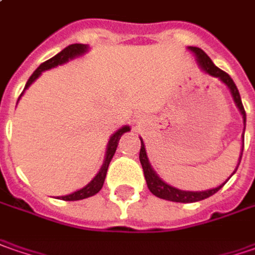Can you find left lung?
Masks as SVG:
<instances>
[{
	"instance_id": "1",
	"label": "left lung",
	"mask_w": 255,
	"mask_h": 255,
	"mask_svg": "<svg viewBox=\"0 0 255 255\" xmlns=\"http://www.w3.org/2000/svg\"><path fill=\"white\" fill-rule=\"evenodd\" d=\"M190 50L195 52L196 55V60H198L199 66L202 67L206 73H209L210 76H215V77H219L222 82H223L232 92L233 99H234V103L236 106L239 107V110L243 114V120H244V128H246V111H244V107H243L242 97H240V93L237 90V86L234 84L233 79L230 76L227 75L226 72H223L222 69H219L217 66H215V63L212 62V59L207 56L206 53L202 50L200 48H195V46H190ZM244 148V145H243ZM243 155V149H242ZM242 155H240V161H242ZM239 161V163H240ZM139 162L142 165V171H144L145 180H146V185H148V189L151 190V193L155 195L156 198L165 199V200H171V202H180V203H192V202H199V200H203V199L209 198L212 195H215L217 190L224 186L220 185L215 189H210V190H203V192H186V190H179V189L173 188V186H169L168 183H165L156 173L151 168L149 165V161H148V156H146V152H145V146L144 142L141 141V149H139ZM237 171V168H236ZM234 171V172H236ZM233 172V173H234ZM230 179V178H229Z\"/></svg>"
}]
</instances>
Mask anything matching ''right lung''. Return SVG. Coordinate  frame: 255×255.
<instances>
[{
  "label": "right lung",
  "mask_w": 255,
  "mask_h": 255,
  "mask_svg": "<svg viewBox=\"0 0 255 255\" xmlns=\"http://www.w3.org/2000/svg\"><path fill=\"white\" fill-rule=\"evenodd\" d=\"M86 50H87V46L83 45V43H73V45H69V46L63 49L62 52H59L56 56L50 57L49 60L43 62V63H42V65H40V66L38 67L33 73H32L31 77L28 79L25 89H28V87H29V86H31V84L33 83L38 77H39L40 73H42L43 70H48V69H52V67L57 66V65L66 63L69 59H73V57L76 56H80V55H83ZM25 89H23V90H25ZM22 93H21V96H22ZM21 96H19V97H21ZM127 131H129V127L126 126V127L120 128L116 134H113V135H111L110 141H109V145H107V152H106V159H104V163H103V166H101V169L99 171V173L94 176V179H93L89 185H86L83 189L76 190V192L70 193V195H67V196H60L59 199H62V200H82V199L90 198V196H93V195L99 193V192H100V189L103 188L104 179H106L109 165H110L111 159H113V156H114V154H116V149H117V145H119L120 138H121V135H123L124 132H127Z\"/></svg>",
  "instance_id": "1"
}]
</instances>
